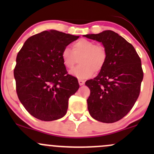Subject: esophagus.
<instances>
[{
  "label": "esophagus",
  "instance_id": "obj_1",
  "mask_svg": "<svg viewBox=\"0 0 154 154\" xmlns=\"http://www.w3.org/2000/svg\"><path fill=\"white\" fill-rule=\"evenodd\" d=\"M78 82H79V85H83L85 84V81L82 80V79H79L78 80Z\"/></svg>",
  "mask_w": 154,
  "mask_h": 154
}]
</instances>
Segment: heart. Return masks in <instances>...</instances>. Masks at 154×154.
Returning a JSON list of instances; mask_svg holds the SVG:
<instances>
[{
  "mask_svg": "<svg viewBox=\"0 0 154 154\" xmlns=\"http://www.w3.org/2000/svg\"><path fill=\"white\" fill-rule=\"evenodd\" d=\"M80 64L72 69L69 73L79 79L91 77L95 72L102 69L107 59V52L102 45H95L93 41L81 39L73 44L72 49L65 47L61 52L63 63L71 69L77 63V58Z\"/></svg>",
  "mask_w": 154,
  "mask_h": 154,
  "instance_id": "1",
  "label": "heart"
}]
</instances>
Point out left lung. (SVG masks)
Wrapping results in <instances>:
<instances>
[{
    "instance_id": "8db88e82",
    "label": "left lung",
    "mask_w": 154,
    "mask_h": 154,
    "mask_svg": "<svg viewBox=\"0 0 154 154\" xmlns=\"http://www.w3.org/2000/svg\"><path fill=\"white\" fill-rule=\"evenodd\" d=\"M102 43L107 59L99 74L87 80L88 109L93 119L113 123L128 114L137 100L143 78L141 60L134 47L111 30L83 35Z\"/></svg>"
}]
</instances>
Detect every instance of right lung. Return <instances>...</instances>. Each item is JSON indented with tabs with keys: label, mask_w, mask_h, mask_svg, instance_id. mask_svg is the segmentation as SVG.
<instances>
[{
	"label": "right lung",
	"mask_w": 154,
	"mask_h": 154,
	"mask_svg": "<svg viewBox=\"0 0 154 154\" xmlns=\"http://www.w3.org/2000/svg\"><path fill=\"white\" fill-rule=\"evenodd\" d=\"M79 37L45 30L28 38L17 54L14 71L17 95L37 119L54 121L66 114L69 98L79 85L77 78L67 75L61 52Z\"/></svg>",
	"instance_id": "add662e5"
}]
</instances>
